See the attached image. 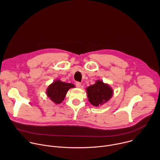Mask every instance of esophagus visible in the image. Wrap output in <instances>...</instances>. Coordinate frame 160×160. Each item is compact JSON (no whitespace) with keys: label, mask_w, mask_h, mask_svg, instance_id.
<instances>
[{"label":"esophagus","mask_w":160,"mask_h":160,"mask_svg":"<svg viewBox=\"0 0 160 160\" xmlns=\"http://www.w3.org/2000/svg\"><path fill=\"white\" fill-rule=\"evenodd\" d=\"M75 85H76V87H78V88H80L81 87V83L80 82H77L75 83Z\"/></svg>","instance_id":"1"}]
</instances>
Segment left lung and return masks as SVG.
Listing matches in <instances>:
<instances>
[{
	"label": "left lung",
	"instance_id": "1",
	"mask_svg": "<svg viewBox=\"0 0 160 160\" xmlns=\"http://www.w3.org/2000/svg\"><path fill=\"white\" fill-rule=\"evenodd\" d=\"M88 101L96 107H99L107 102L113 95L112 88L102 80H96L94 85L87 88Z\"/></svg>",
	"mask_w": 160,
	"mask_h": 160
}]
</instances>
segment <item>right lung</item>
Here are the masks:
<instances>
[{"label": "right lung", "instance_id": "right-lung-1", "mask_svg": "<svg viewBox=\"0 0 160 160\" xmlns=\"http://www.w3.org/2000/svg\"><path fill=\"white\" fill-rule=\"evenodd\" d=\"M74 87L75 86L73 83L56 80L48 86L46 90V94L55 104H61L64 101L68 90Z\"/></svg>", "mask_w": 160, "mask_h": 160}]
</instances>
